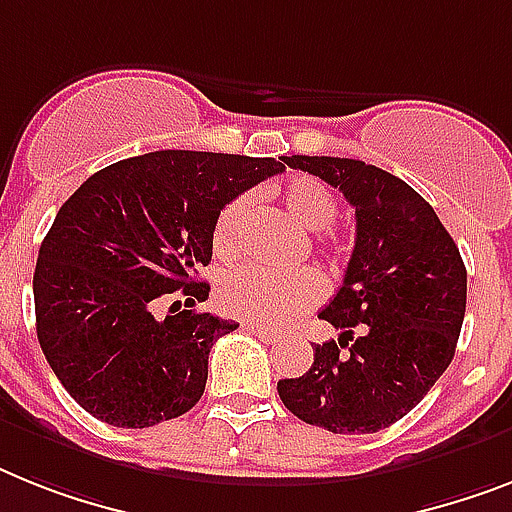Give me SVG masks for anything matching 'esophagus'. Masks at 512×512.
Here are the masks:
<instances>
[{
    "label": "esophagus",
    "mask_w": 512,
    "mask_h": 512,
    "mask_svg": "<svg viewBox=\"0 0 512 512\" xmlns=\"http://www.w3.org/2000/svg\"><path fill=\"white\" fill-rule=\"evenodd\" d=\"M246 329L248 332H253L256 337H261L264 342H280L282 340V335L277 332V329H269V327H264V324H246Z\"/></svg>",
    "instance_id": "esophagus-1"
}]
</instances>
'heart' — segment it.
Masks as SVG:
<instances>
[{
  "instance_id": "heart-1",
  "label": "heart",
  "mask_w": 512,
  "mask_h": 512,
  "mask_svg": "<svg viewBox=\"0 0 512 512\" xmlns=\"http://www.w3.org/2000/svg\"><path fill=\"white\" fill-rule=\"evenodd\" d=\"M285 214L306 232H314L316 251L337 261L345 256V243L329 235L327 227L337 217L335 193L311 175H295L277 190ZM253 198L248 193L232 198L219 211L214 222V253L222 261H235L246 248L248 227H251ZM322 280L314 272H295L290 277L261 272V269H238L225 274L217 287L219 308L230 316L246 322L280 324L293 322L295 316L314 308L322 301Z\"/></svg>"
}]
</instances>
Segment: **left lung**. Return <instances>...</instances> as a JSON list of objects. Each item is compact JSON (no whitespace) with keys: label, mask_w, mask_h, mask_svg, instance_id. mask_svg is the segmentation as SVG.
<instances>
[{"label":"left lung","mask_w":512,"mask_h":512,"mask_svg":"<svg viewBox=\"0 0 512 512\" xmlns=\"http://www.w3.org/2000/svg\"><path fill=\"white\" fill-rule=\"evenodd\" d=\"M285 164L342 190L356 209V246L319 314L342 335L314 345L311 369L280 379L277 392L306 424L374 434L411 413L453 361L466 264L432 206L400 177L337 156H285Z\"/></svg>","instance_id":"left-lung-1"}]
</instances>
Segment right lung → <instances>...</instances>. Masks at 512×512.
I'll return each instance as SVG.
<instances>
[{
    "instance_id": "right-lung-1",
    "label": "right lung",
    "mask_w": 512,
    "mask_h": 512,
    "mask_svg": "<svg viewBox=\"0 0 512 512\" xmlns=\"http://www.w3.org/2000/svg\"><path fill=\"white\" fill-rule=\"evenodd\" d=\"M282 170L277 159L151 151L109 164L62 204L33 272L36 335L83 411L146 429L201 400L211 345L238 329L196 311L209 298L196 274L211 261L214 222L232 198Z\"/></svg>"
}]
</instances>
